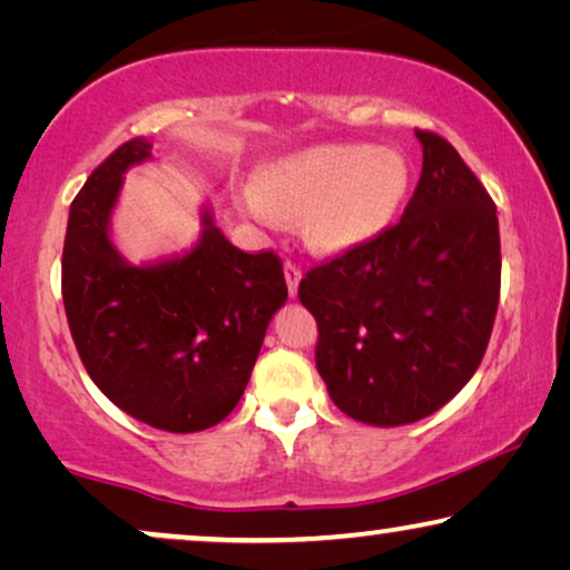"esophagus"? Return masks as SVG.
<instances>
[{
	"instance_id": "esophagus-1",
	"label": "esophagus",
	"mask_w": 570,
	"mask_h": 570,
	"mask_svg": "<svg viewBox=\"0 0 570 570\" xmlns=\"http://www.w3.org/2000/svg\"><path fill=\"white\" fill-rule=\"evenodd\" d=\"M285 283H287V293H291V298H295L301 285V269L295 267L293 262H285Z\"/></svg>"
}]
</instances>
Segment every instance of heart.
<instances>
[{"instance_id": "1", "label": "heart", "mask_w": 570, "mask_h": 570, "mask_svg": "<svg viewBox=\"0 0 570 570\" xmlns=\"http://www.w3.org/2000/svg\"><path fill=\"white\" fill-rule=\"evenodd\" d=\"M410 166L373 145H318L264 168L246 209L264 223L306 220L324 254H347L376 240L400 215Z\"/></svg>"}]
</instances>
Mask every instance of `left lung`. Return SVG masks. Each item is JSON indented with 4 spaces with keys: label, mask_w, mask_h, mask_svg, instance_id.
Instances as JSON below:
<instances>
[{
    "label": "left lung",
    "mask_w": 570,
    "mask_h": 570,
    "mask_svg": "<svg viewBox=\"0 0 570 570\" xmlns=\"http://www.w3.org/2000/svg\"><path fill=\"white\" fill-rule=\"evenodd\" d=\"M423 170L402 220L311 269L316 368L357 423H417L462 392L485 355L501 291L498 215L446 139L415 131Z\"/></svg>",
    "instance_id": "8db88e82"
}]
</instances>
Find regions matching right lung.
I'll return each instance as SVG.
<instances>
[{"label": "right lung", "mask_w": 570, "mask_h": 570, "mask_svg": "<svg viewBox=\"0 0 570 570\" xmlns=\"http://www.w3.org/2000/svg\"><path fill=\"white\" fill-rule=\"evenodd\" d=\"M124 142L92 170L69 207L61 295L85 371L116 407L168 433L207 431L236 407L272 316L285 306L283 264L246 254L202 205L199 238L184 254L131 262L111 215L124 174L153 160Z\"/></svg>", "instance_id": "add662e5"}]
</instances>
